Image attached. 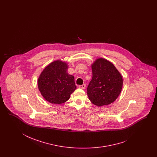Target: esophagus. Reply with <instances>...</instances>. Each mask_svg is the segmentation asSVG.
Listing matches in <instances>:
<instances>
[{
  "mask_svg": "<svg viewBox=\"0 0 157 157\" xmlns=\"http://www.w3.org/2000/svg\"><path fill=\"white\" fill-rule=\"evenodd\" d=\"M85 84H83L82 85L79 86V89H85Z\"/></svg>",
  "mask_w": 157,
  "mask_h": 157,
  "instance_id": "34e87169",
  "label": "esophagus"
}]
</instances>
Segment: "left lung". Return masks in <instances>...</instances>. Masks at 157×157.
<instances>
[{"label":"left lung","mask_w":157,"mask_h":157,"mask_svg":"<svg viewBox=\"0 0 157 157\" xmlns=\"http://www.w3.org/2000/svg\"><path fill=\"white\" fill-rule=\"evenodd\" d=\"M93 77L87 88L91 102L102 106L113 102L123 88V78L113 64L104 58L96 59L91 64Z\"/></svg>","instance_id":"8db88e82"}]
</instances>
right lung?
Segmentation results:
<instances>
[{"label": "right lung", "instance_id": "right-lung-1", "mask_svg": "<svg viewBox=\"0 0 157 157\" xmlns=\"http://www.w3.org/2000/svg\"><path fill=\"white\" fill-rule=\"evenodd\" d=\"M68 64L62 60L51 63L41 72L37 83L43 97L51 104H61L76 89L74 76L67 72Z\"/></svg>", "mask_w": 157, "mask_h": 157}]
</instances>
